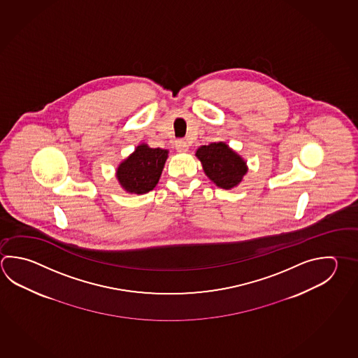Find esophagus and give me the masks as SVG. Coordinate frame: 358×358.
I'll use <instances>...</instances> for the list:
<instances>
[{
	"instance_id": "34e87169",
	"label": "esophagus",
	"mask_w": 358,
	"mask_h": 358,
	"mask_svg": "<svg viewBox=\"0 0 358 358\" xmlns=\"http://www.w3.org/2000/svg\"><path fill=\"white\" fill-rule=\"evenodd\" d=\"M175 147L177 149V152L185 153V152L189 150V143H187V141H185V139H178V141H176Z\"/></svg>"
}]
</instances>
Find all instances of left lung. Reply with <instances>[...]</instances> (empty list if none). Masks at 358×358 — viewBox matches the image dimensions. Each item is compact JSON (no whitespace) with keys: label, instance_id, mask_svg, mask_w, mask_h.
<instances>
[{"label":"left lung","instance_id":"1","mask_svg":"<svg viewBox=\"0 0 358 358\" xmlns=\"http://www.w3.org/2000/svg\"><path fill=\"white\" fill-rule=\"evenodd\" d=\"M196 157L203 171L216 186L231 189L242 181L247 172L245 162L224 143H211L197 149Z\"/></svg>","mask_w":358,"mask_h":358}]
</instances>
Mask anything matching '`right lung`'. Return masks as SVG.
Segmentation results:
<instances>
[{
    "mask_svg": "<svg viewBox=\"0 0 358 358\" xmlns=\"http://www.w3.org/2000/svg\"><path fill=\"white\" fill-rule=\"evenodd\" d=\"M169 152L139 145L117 169V180L131 194H147L155 187L162 173Z\"/></svg>",
    "mask_w": 358,
    "mask_h": 358,
    "instance_id": "1",
    "label": "right lung"
}]
</instances>
